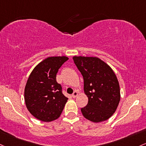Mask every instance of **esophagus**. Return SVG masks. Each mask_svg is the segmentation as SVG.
Returning a JSON list of instances; mask_svg holds the SVG:
<instances>
[{"mask_svg":"<svg viewBox=\"0 0 146 146\" xmlns=\"http://www.w3.org/2000/svg\"><path fill=\"white\" fill-rule=\"evenodd\" d=\"M78 91H75L73 93V94H72V97H73V98H76V97L78 96Z\"/></svg>","mask_w":146,"mask_h":146,"instance_id":"1","label":"esophagus"}]
</instances>
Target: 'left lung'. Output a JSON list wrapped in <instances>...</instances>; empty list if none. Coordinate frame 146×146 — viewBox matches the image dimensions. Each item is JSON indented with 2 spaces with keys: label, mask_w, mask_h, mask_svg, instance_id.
I'll return each mask as SVG.
<instances>
[{
  "label": "left lung",
  "mask_w": 146,
  "mask_h": 146,
  "mask_svg": "<svg viewBox=\"0 0 146 146\" xmlns=\"http://www.w3.org/2000/svg\"><path fill=\"white\" fill-rule=\"evenodd\" d=\"M74 63L82 75L88 104L83 116L94 123L106 121L113 114L121 99L118 79L111 67L96 57L74 56Z\"/></svg>",
  "instance_id": "left-lung-1"
}]
</instances>
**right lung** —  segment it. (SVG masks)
Returning a JSON list of instances; mask_svg holds the SVG:
<instances>
[{
	"label": "right lung",
	"instance_id": "right-lung-1",
	"mask_svg": "<svg viewBox=\"0 0 146 146\" xmlns=\"http://www.w3.org/2000/svg\"><path fill=\"white\" fill-rule=\"evenodd\" d=\"M68 60L66 56L48 57L38 64L29 76L24 91L25 105L38 120L50 122L60 117L63 111L68 98L62 94L56 75Z\"/></svg>",
	"mask_w": 146,
	"mask_h": 146
}]
</instances>
